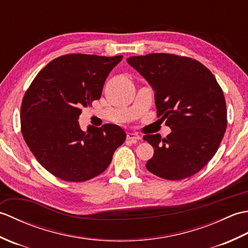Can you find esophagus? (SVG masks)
I'll return each instance as SVG.
<instances>
[{"instance_id":"34e87169","label":"esophagus","mask_w":248,"mask_h":248,"mask_svg":"<svg viewBox=\"0 0 248 248\" xmlns=\"http://www.w3.org/2000/svg\"><path fill=\"white\" fill-rule=\"evenodd\" d=\"M127 140H131L133 141H136L140 140V136L138 133H133V132H129L127 133Z\"/></svg>"}]
</instances>
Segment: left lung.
<instances>
[{
	"label": "left lung",
	"instance_id": "obj_1",
	"mask_svg": "<svg viewBox=\"0 0 248 248\" xmlns=\"http://www.w3.org/2000/svg\"><path fill=\"white\" fill-rule=\"evenodd\" d=\"M128 64L155 91L157 117L171 132L146 134L155 155L146 168L167 180H181L198 172L212 159L227 128L222 88L207 67L196 60L167 53L131 56Z\"/></svg>",
	"mask_w": 248,
	"mask_h": 248
}]
</instances>
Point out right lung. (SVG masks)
Instances as JSON below:
<instances>
[{"label": "right lung", "instance_id": "right-lung-1", "mask_svg": "<svg viewBox=\"0 0 248 248\" xmlns=\"http://www.w3.org/2000/svg\"><path fill=\"white\" fill-rule=\"evenodd\" d=\"M123 55L67 54L50 62L26 91L21 104V132L26 145L52 175L83 182L108 167L125 140L119 125L78 124L82 108L101 97L104 82Z\"/></svg>", "mask_w": 248, "mask_h": 248}]
</instances>
